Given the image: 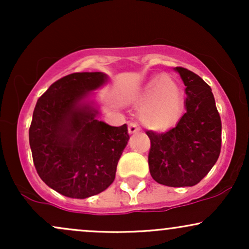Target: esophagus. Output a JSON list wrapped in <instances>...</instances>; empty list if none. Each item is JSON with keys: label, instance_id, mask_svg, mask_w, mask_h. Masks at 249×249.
Here are the masks:
<instances>
[{"label": "esophagus", "instance_id": "esophagus-1", "mask_svg": "<svg viewBox=\"0 0 249 249\" xmlns=\"http://www.w3.org/2000/svg\"><path fill=\"white\" fill-rule=\"evenodd\" d=\"M139 132V127L136 123L131 122L128 123V133L130 134H134V133H138Z\"/></svg>", "mask_w": 249, "mask_h": 249}]
</instances>
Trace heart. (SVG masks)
Masks as SVG:
<instances>
[{
  "instance_id": "obj_1",
  "label": "heart",
  "mask_w": 249,
  "mask_h": 249,
  "mask_svg": "<svg viewBox=\"0 0 249 249\" xmlns=\"http://www.w3.org/2000/svg\"><path fill=\"white\" fill-rule=\"evenodd\" d=\"M141 121L150 130L164 132L179 121L184 107L182 92L172 77L158 75L150 79L138 97Z\"/></svg>"
}]
</instances>
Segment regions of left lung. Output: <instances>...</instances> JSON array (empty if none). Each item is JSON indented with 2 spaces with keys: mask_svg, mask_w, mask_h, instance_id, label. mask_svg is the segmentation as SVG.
<instances>
[{
  "mask_svg": "<svg viewBox=\"0 0 249 249\" xmlns=\"http://www.w3.org/2000/svg\"><path fill=\"white\" fill-rule=\"evenodd\" d=\"M174 70L184 82L186 112L165 133L147 131L152 178L170 187L194 186L206 177L221 150V119L210 85L185 68Z\"/></svg>",
  "mask_w": 249,
  "mask_h": 249,
  "instance_id": "1",
  "label": "left lung"
}]
</instances>
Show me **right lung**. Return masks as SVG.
I'll return each instance as SVG.
<instances>
[{
    "mask_svg": "<svg viewBox=\"0 0 249 249\" xmlns=\"http://www.w3.org/2000/svg\"><path fill=\"white\" fill-rule=\"evenodd\" d=\"M103 72H75L56 81L39 97L29 128L37 173L62 196L85 199L113 182L130 136L126 124L98 121L89 92L105 84Z\"/></svg>",
    "mask_w": 249,
    "mask_h": 249,
    "instance_id": "obj_1",
    "label": "right lung"
}]
</instances>
